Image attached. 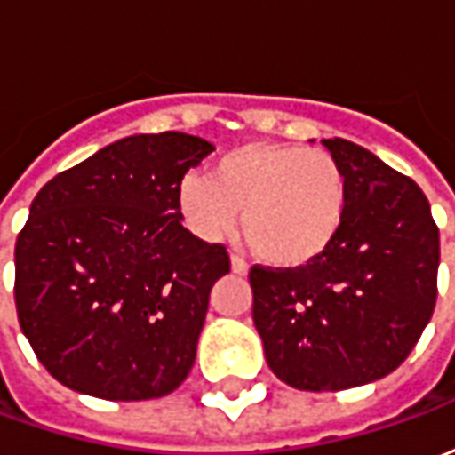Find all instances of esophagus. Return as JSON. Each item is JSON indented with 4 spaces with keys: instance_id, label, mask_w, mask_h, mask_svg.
<instances>
[{
    "instance_id": "34e87169",
    "label": "esophagus",
    "mask_w": 455,
    "mask_h": 455,
    "mask_svg": "<svg viewBox=\"0 0 455 455\" xmlns=\"http://www.w3.org/2000/svg\"><path fill=\"white\" fill-rule=\"evenodd\" d=\"M231 270H234L236 275H248V266L236 256H231Z\"/></svg>"
}]
</instances>
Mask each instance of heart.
I'll list each match as a JSON object with an SVG mask.
<instances>
[{
	"label": "heart",
	"mask_w": 455,
	"mask_h": 455,
	"mask_svg": "<svg viewBox=\"0 0 455 455\" xmlns=\"http://www.w3.org/2000/svg\"><path fill=\"white\" fill-rule=\"evenodd\" d=\"M178 204L188 227L217 241L241 227L266 263L299 267L324 256L341 234L348 212V178L322 148L297 143H246L209 168L188 175Z\"/></svg>",
	"instance_id": "obj_1"
}]
</instances>
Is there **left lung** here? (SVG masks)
I'll return each mask as SVG.
<instances>
[{
  "label": "left lung",
  "mask_w": 455,
  "mask_h": 455,
  "mask_svg": "<svg viewBox=\"0 0 455 455\" xmlns=\"http://www.w3.org/2000/svg\"><path fill=\"white\" fill-rule=\"evenodd\" d=\"M348 178L341 234L307 266L251 270L253 324L290 387L336 392L400 365L436 305L439 228L414 180L346 139H322Z\"/></svg>",
  "instance_id": "obj_1"
}]
</instances>
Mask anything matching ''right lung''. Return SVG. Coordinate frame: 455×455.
Returning a JSON list of instances; mask_svg holds the SVG:
<instances>
[{"instance_id": "add662e5", "label": "right lung", "mask_w": 455, "mask_h": 455, "mask_svg": "<svg viewBox=\"0 0 455 455\" xmlns=\"http://www.w3.org/2000/svg\"><path fill=\"white\" fill-rule=\"evenodd\" d=\"M209 140L180 131L114 140L45 182L16 238L21 331L65 387L163 397L188 378L227 248L182 227L180 182Z\"/></svg>"}]
</instances>
